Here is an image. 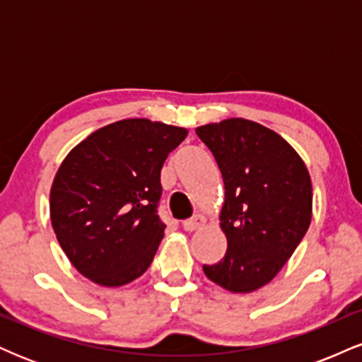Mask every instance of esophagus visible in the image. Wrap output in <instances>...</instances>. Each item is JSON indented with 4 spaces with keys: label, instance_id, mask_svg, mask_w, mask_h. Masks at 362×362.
<instances>
[{
    "label": "esophagus",
    "instance_id": "obj_1",
    "mask_svg": "<svg viewBox=\"0 0 362 362\" xmlns=\"http://www.w3.org/2000/svg\"><path fill=\"white\" fill-rule=\"evenodd\" d=\"M204 223H206V219L202 218V216L197 214V216H194V218L182 221V228H184L185 231H195L197 228L204 226Z\"/></svg>",
    "mask_w": 362,
    "mask_h": 362
}]
</instances>
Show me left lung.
<instances>
[{
	"mask_svg": "<svg viewBox=\"0 0 362 362\" xmlns=\"http://www.w3.org/2000/svg\"><path fill=\"white\" fill-rule=\"evenodd\" d=\"M195 132L223 175L219 219L228 240L223 259L202 271L231 293H252L276 277L308 231L310 173L279 134L252 120L226 119Z\"/></svg>",
	"mask_w": 362,
	"mask_h": 362,
	"instance_id": "8db88e82",
	"label": "left lung"
}]
</instances>
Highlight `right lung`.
<instances>
[{"label":"right lung","instance_id":"1","mask_svg":"<svg viewBox=\"0 0 362 362\" xmlns=\"http://www.w3.org/2000/svg\"><path fill=\"white\" fill-rule=\"evenodd\" d=\"M187 129L126 119L66 156L51 189L54 233L83 276L124 286L146 272L163 238L160 173Z\"/></svg>","mask_w":362,"mask_h":362}]
</instances>
